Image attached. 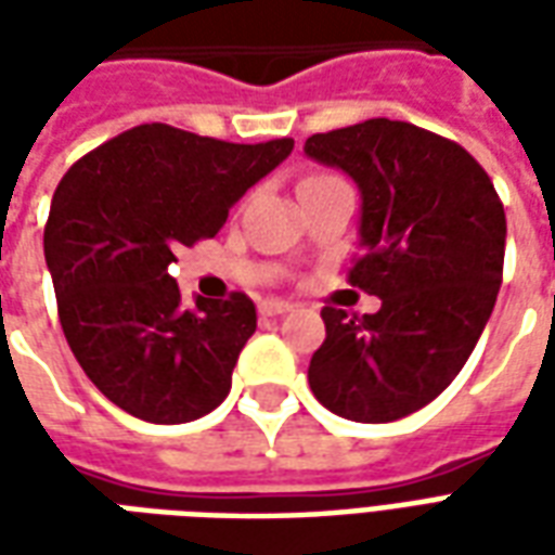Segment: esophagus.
Instances as JSON below:
<instances>
[{"mask_svg": "<svg viewBox=\"0 0 555 555\" xmlns=\"http://www.w3.org/2000/svg\"><path fill=\"white\" fill-rule=\"evenodd\" d=\"M258 309H261V314H267V318H273V314H285V312H291V309H294V306H291L288 300H279V297H270V300L261 302V306H258Z\"/></svg>", "mask_w": 555, "mask_h": 555, "instance_id": "1", "label": "esophagus"}]
</instances>
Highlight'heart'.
<instances>
[{
    "mask_svg": "<svg viewBox=\"0 0 555 555\" xmlns=\"http://www.w3.org/2000/svg\"><path fill=\"white\" fill-rule=\"evenodd\" d=\"M321 178H324V175H321ZM309 181H312V178H309Z\"/></svg>",
    "mask_w": 555,
    "mask_h": 555,
    "instance_id": "obj_1",
    "label": "heart"
}]
</instances>
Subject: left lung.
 Wrapping results in <instances>:
<instances>
[{
  "mask_svg": "<svg viewBox=\"0 0 555 555\" xmlns=\"http://www.w3.org/2000/svg\"><path fill=\"white\" fill-rule=\"evenodd\" d=\"M362 193L353 288L374 314L324 306L309 362L314 398L353 422H396L430 404L476 348L502 285L505 210L488 171L446 137L369 118L306 139Z\"/></svg>",
  "mask_w": 555,
  "mask_h": 555,
  "instance_id": "left-lung-1",
  "label": "left lung"
}]
</instances>
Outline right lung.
I'll return each instance as SVG.
<instances>
[{"label":"right lung","mask_w":555,"mask_h":555,"mask_svg":"<svg viewBox=\"0 0 555 555\" xmlns=\"http://www.w3.org/2000/svg\"><path fill=\"white\" fill-rule=\"evenodd\" d=\"M294 139L237 145L139 125L77 159L43 229L59 321L89 380L115 408L181 425L219 408L255 333V302L183 306L169 264L214 237L231 205L288 157Z\"/></svg>","instance_id":"obj_1"}]
</instances>
